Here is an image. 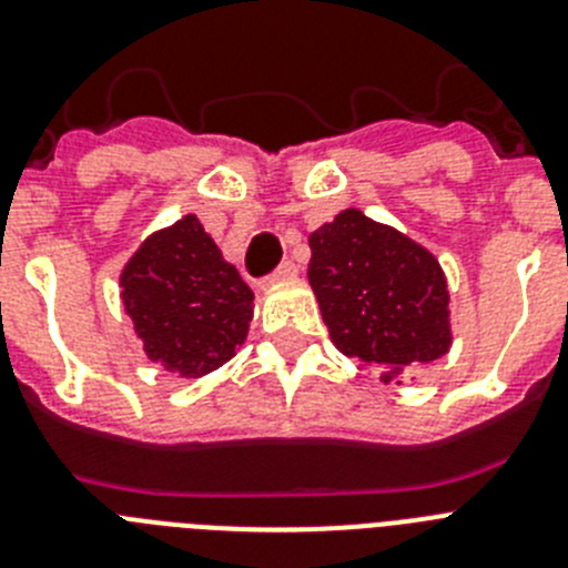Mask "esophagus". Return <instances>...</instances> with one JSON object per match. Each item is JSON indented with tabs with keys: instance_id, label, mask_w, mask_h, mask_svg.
I'll list each match as a JSON object with an SVG mask.
<instances>
[{
	"instance_id": "1",
	"label": "esophagus",
	"mask_w": 568,
	"mask_h": 568,
	"mask_svg": "<svg viewBox=\"0 0 568 568\" xmlns=\"http://www.w3.org/2000/svg\"><path fill=\"white\" fill-rule=\"evenodd\" d=\"M293 275H295V264H293V261H284V264H281V267L275 270V273L270 275L267 281H264V284H261V290H270L273 284H278V281H290Z\"/></svg>"
}]
</instances>
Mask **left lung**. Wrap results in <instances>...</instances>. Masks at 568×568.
Masks as SVG:
<instances>
[{
    "mask_svg": "<svg viewBox=\"0 0 568 568\" xmlns=\"http://www.w3.org/2000/svg\"><path fill=\"white\" fill-rule=\"evenodd\" d=\"M310 284L346 358L400 384L453 346L449 284L424 244L346 207L310 233Z\"/></svg>",
    "mask_w": 568,
    "mask_h": 568,
    "instance_id": "1",
    "label": "left lung"
}]
</instances>
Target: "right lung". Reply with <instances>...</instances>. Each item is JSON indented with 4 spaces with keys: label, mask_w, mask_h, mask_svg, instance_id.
Instances as JSON below:
<instances>
[{
    "label": "right lung",
    "mask_w": 568,
    "mask_h": 568,
    "mask_svg": "<svg viewBox=\"0 0 568 568\" xmlns=\"http://www.w3.org/2000/svg\"><path fill=\"white\" fill-rule=\"evenodd\" d=\"M122 304L144 355L179 378H202L247 341L253 290L187 213L155 230L124 264Z\"/></svg>",
    "instance_id": "add662e5"
}]
</instances>
